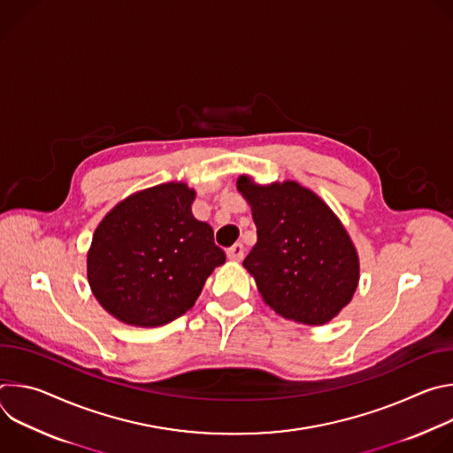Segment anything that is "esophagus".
<instances>
[{
  "instance_id": "34e87169",
  "label": "esophagus",
  "mask_w": 453,
  "mask_h": 453,
  "mask_svg": "<svg viewBox=\"0 0 453 453\" xmlns=\"http://www.w3.org/2000/svg\"><path fill=\"white\" fill-rule=\"evenodd\" d=\"M226 252H227V257H229L231 262H240V260H243L245 249H243L242 243H234V245H231Z\"/></svg>"
}]
</instances>
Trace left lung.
<instances>
[{
    "label": "left lung",
    "instance_id": "1",
    "mask_svg": "<svg viewBox=\"0 0 453 453\" xmlns=\"http://www.w3.org/2000/svg\"><path fill=\"white\" fill-rule=\"evenodd\" d=\"M257 240L243 260L265 304L306 326H322L349 304L360 280L357 247L332 208L296 180L257 184L240 175Z\"/></svg>",
    "mask_w": 453,
    "mask_h": 453
}]
</instances>
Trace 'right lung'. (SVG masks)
Wrapping results in <instances>:
<instances>
[{"mask_svg":"<svg viewBox=\"0 0 453 453\" xmlns=\"http://www.w3.org/2000/svg\"><path fill=\"white\" fill-rule=\"evenodd\" d=\"M196 189L165 182L118 203L88 250L93 296L114 319L156 328L186 313L210 274L226 264L210 224L191 213Z\"/></svg>","mask_w":453,"mask_h":453,"instance_id":"add662e5","label":"right lung"}]
</instances>
